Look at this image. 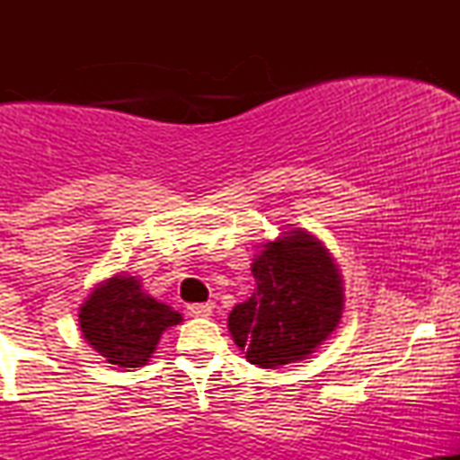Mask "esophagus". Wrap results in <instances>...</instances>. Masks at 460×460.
I'll list each match as a JSON object with an SVG mask.
<instances>
[{"mask_svg":"<svg viewBox=\"0 0 460 460\" xmlns=\"http://www.w3.org/2000/svg\"><path fill=\"white\" fill-rule=\"evenodd\" d=\"M188 314L192 315V318H208V315H212V305L209 303L188 305Z\"/></svg>","mask_w":460,"mask_h":460,"instance_id":"1","label":"esophagus"}]
</instances>
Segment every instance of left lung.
<instances>
[{
    "mask_svg": "<svg viewBox=\"0 0 460 460\" xmlns=\"http://www.w3.org/2000/svg\"><path fill=\"white\" fill-rule=\"evenodd\" d=\"M251 270L255 292L229 314L234 341L260 367L307 358L344 311V285L329 248L309 231H285L263 244Z\"/></svg>",
    "mask_w": 460,
    "mask_h": 460,
    "instance_id": "1",
    "label": "left lung"
}]
</instances>
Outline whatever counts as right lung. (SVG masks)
<instances>
[{
  "instance_id": "obj_1",
  "label": "right lung",
  "mask_w": 460,
  "mask_h": 460,
  "mask_svg": "<svg viewBox=\"0 0 460 460\" xmlns=\"http://www.w3.org/2000/svg\"><path fill=\"white\" fill-rule=\"evenodd\" d=\"M181 320V314L149 296L129 274L99 283L79 307L84 340L119 367L146 366L162 332Z\"/></svg>"
}]
</instances>
